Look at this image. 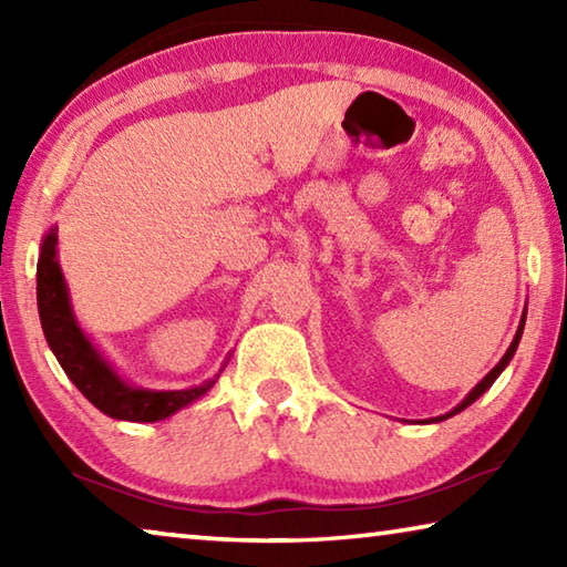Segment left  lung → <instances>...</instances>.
<instances>
[{
	"label": "left lung",
	"instance_id": "obj_1",
	"mask_svg": "<svg viewBox=\"0 0 567 567\" xmlns=\"http://www.w3.org/2000/svg\"><path fill=\"white\" fill-rule=\"evenodd\" d=\"M523 328H525V315H523V320H520V328H517V332H515V340L511 342V348H507V352L503 354V360H501V362H497V364H495V368H493L491 372H487V375H485L483 380H480V382H477V385H475L473 390H470V392H467V398H465L463 402H460V405H457L455 410H450V412H447V415H440V417H435V420H445V417H453V415H457V412H460V410H465L467 405H473V402H475V400H477L480 395H483V392H485L487 388H491V385H493V382L497 380V375H501V372H503V370L507 368V362H511V360H513V354H515V350H517V342H520V338H523ZM435 420H433V422H435Z\"/></svg>",
	"mask_w": 567,
	"mask_h": 567
}]
</instances>
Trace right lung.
Wrapping results in <instances>:
<instances>
[{"mask_svg": "<svg viewBox=\"0 0 567 567\" xmlns=\"http://www.w3.org/2000/svg\"><path fill=\"white\" fill-rule=\"evenodd\" d=\"M37 305H40L47 344L52 348L56 362L62 364V370L74 382L76 390L104 415L130 422H157L189 405V402L199 400L215 385L217 375L203 382V385L187 390H142L127 385L74 320L64 275L60 270V262H56V229L47 233L40 247Z\"/></svg>", "mask_w": 567, "mask_h": 567, "instance_id": "obj_1", "label": "right lung"}]
</instances>
